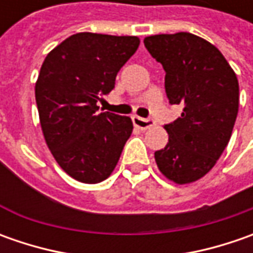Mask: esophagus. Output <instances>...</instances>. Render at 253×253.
<instances>
[{
    "label": "esophagus",
    "instance_id": "esophagus-1",
    "mask_svg": "<svg viewBox=\"0 0 253 253\" xmlns=\"http://www.w3.org/2000/svg\"><path fill=\"white\" fill-rule=\"evenodd\" d=\"M132 121H133V125L136 128L142 129V131H145V129H148V128H151V126L155 125V121L151 120V118H142V117H138V115H133Z\"/></svg>",
    "mask_w": 253,
    "mask_h": 253
}]
</instances>
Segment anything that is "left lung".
<instances>
[{
	"instance_id": "1",
	"label": "left lung",
	"mask_w": 253,
	"mask_h": 253,
	"mask_svg": "<svg viewBox=\"0 0 253 253\" xmlns=\"http://www.w3.org/2000/svg\"><path fill=\"white\" fill-rule=\"evenodd\" d=\"M143 43L166 72L169 102L183 107L181 117L165 125L169 142L155 152V161L171 181L193 183L228 145L238 115L237 74L214 44L189 32L153 35Z\"/></svg>"
}]
</instances>
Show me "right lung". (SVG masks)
Listing matches in <instances>:
<instances>
[{
  "instance_id": "add662e5",
  "label": "right lung",
  "mask_w": 253,
  "mask_h": 253,
  "mask_svg": "<svg viewBox=\"0 0 253 253\" xmlns=\"http://www.w3.org/2000/svg\"><path fill=\"white\" fill-rule=\"evenodd\" d=\"M139 38L80 32L46 56L35 85L44 141L59 166L82 183H100L115 169L133 125L98 112L97 102L136 52Z\"/></svg>"
}]
</instances>
